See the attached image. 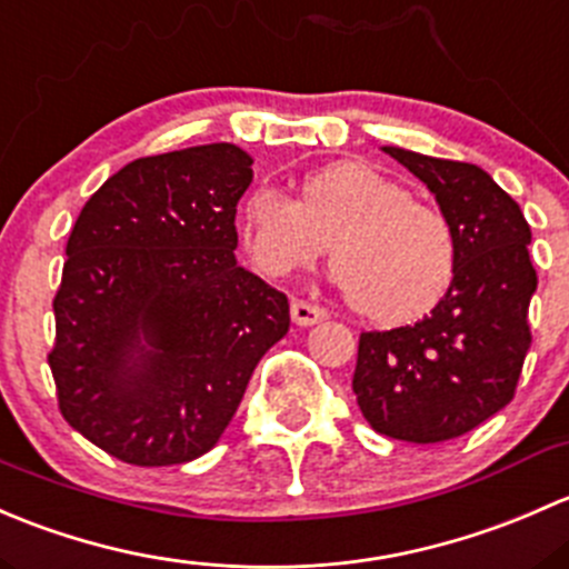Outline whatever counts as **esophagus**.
<instances>
[{
	"instance_id": "esophagus-1",
	"label": "esophagus",
	"mask_w": 569,
	"mask_h": 569,
	"mask_svg": "<svg viewBox=\"0 0 569 569\" xmlns=\"http://www.w3.org/2000/svg\"><path fill=\"white\" fill-rule=\"evenodd\" d=\"M290 318H292V323H296V326L309 328V326H315V323H323V320L328 318V315H326V309H323V307H318V303H309V301H292V307H290Z\"/></svg>"
}]
</instances>
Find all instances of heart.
<instances>
[{"mask_svg": "<svg viewBox=\"0 0 569 569\" xmlns=\"http://www.w3.org/2000/svg\"><path fill=\"white\" fill-rule=\"evenodd\" d=\"M238 224L254 266L273 279L312 268L331 243L333 282L375 323L430 312L455 277L458 246L447 216L361 161L307 174L301 202L257 186L243 197Z\"/></svg>", "mask_w": 569, "mask_h": 569, "instance_id": "1", "label": "heart"}]
</instances>
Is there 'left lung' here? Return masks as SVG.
I'll list each match as a JSON object with an SVG mask.
<instances>
[{
  "instance_id": "1",
  "label": "left lung",
  "mask_w": 569,
  "mask_h": 569,
  "mask_svg": "<svg viewBox=\"0 0 569 569\" xmlns=\"http://www.w3.org/2000/svg\"><path fill=\"white\" fill-rule=\"evenodd\" d=\"M436 197L452 224L455 277L413 326L359 339L353 391L380 436L438 443L473 430L515 395L531 345L537 290L523 210L477 163L386 144Z\"/></svg>"
}]
</instances>
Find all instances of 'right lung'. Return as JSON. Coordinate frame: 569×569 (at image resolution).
<instances>
[{
	"instance_id": "add662e5",
	"label": "right lung",
	"mask_w": 569,
	"mask_h": 569,
	"mask_svg": "<svg viewBox=\"0 0 569 569\" xmlns=\"http://www.w3.org/2000/svg\"><path fill=\"white\" fill-rule=\"evenodd\" d=\"M251 158L230 142L137 158L81 208L49 353L73 430L131 466L210 452L290 303L238 266Z\"/></svg>"
}]
</instances>
